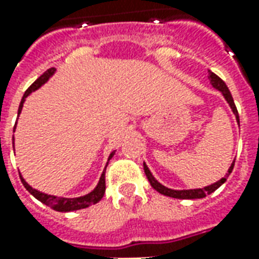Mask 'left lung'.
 <instances>
[{"mask_svg":"<svg viewBox=\"0 0 259 259\" xmlns=\"http://www.w3.org/2000/svg\"><path fill=\"white\" fill-rule=\"evenodd\" d=\"M208 79H209V81H211L212 87H215L217 90H219L221 93H222L223 97H225V100L228 101V104L230 105V108H232V111H233V113L236 115L237 123H239L240 122L239 112H237V108H236V105H234L233 97H232V94H230L228 85L225 84V81H223L219 76H217V74L213 73V72H211V70L208 72ZM143 165H144V172H146L147 179H148L150 185H151L152 187L158 191V193H161V194L163 195H168V197H172V198H180V200H194V198H204V197H206L208 194L213 193L217 189H219V187L226 182V179L229 178V175L232 174V170H233V166H234V161L233 163L230 165L228 174L225 175V178H222L221 180L215 182L213 185L206 186V187H202V189H191V190H172V189L165 187V186L161 185V183H159V182L152 176V174L150 172V169H148V166H147L146 163H143Z\"/></svg>","mask_w":259,"mask_h":259,"instance_id":"obj_1","label":"left lung"}]
</instances>
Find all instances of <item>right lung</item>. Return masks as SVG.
Wrapping results in <instances>:
<instances>
[{
  "instance_id": "right-lung-1",
  "label": "right lung",
  "mask_w": 259,
  "mask_h": 259,
  "mask_svg": "<svg viewBox=\"0 0 259 259\" xmlns=\"http://www.w3.org/2000/svg\"><path fill=\"white\" fill-rule=\"evenodd\" d=\"M55 72V68H51L46 70L44 73L38 77V79L33 83V84L25 91V94H23V98H22V101H20L19 109H18V115L22 112V108H23V104H25L26 97L30 96L33 91H36L37 89H40L46 81H47L51 76ZM15 132V127H14ZM113 154L115 151L111 152V155L108 158V161L113 157ZM20 180H22V183L25 186V189L29 193H30L33 197H36L37 200L41 201L42 204H46V205L51 206L53 209L59 212H69V211H77V209H83V208H87V206L93 205V204H97L98 201L101 200L102 197H104V193H105V172H102L101 178H100V182H98V185L96 186V189L89 193V194L81 195V197H77V198H64V197H57V195H50V194H44L41 191L36 190V189H33L31 186H29L26 183V180L22 178V175L19 174Z\"/></svg>"
}]
</instances>
